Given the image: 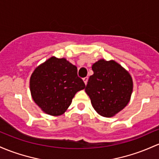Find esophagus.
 I'll use <instances>...</instances> for the list:
<instances>
[{
  "mask_svg": "<svg viewBox=\"0 0 159 159\" xmlns=\"http://www.w3.org/2000/svg\"><path fill=\"white\" fill-rule=\"evenodd\" d=\"M83 81H84V82L85 85H86L87 83H88V77H85V78H83Z\"/></svg>",
  "mask_w": 159,
  "mask_h": 159,
  "instance_id": "obj_1",
  "label": "esophagus"
}]
</instances>
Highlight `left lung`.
Returning <instances> with one entry per match:
<instances>
[{
	"mask_svg": "<svg viewBox=\"0 0 159 159\" xmlns=\"http://www.w3.org/2000/svg\"><path fill=\"white\" fill-rule=\"evenodd\" d=\"M85 91L100 116L109 118L119 112L130 101L133 81L130 74L115 61L100 60L92 66Z\"/></svg>",
	"mask_w": 159,
	"mask_h": 159,
	"instance_id": "8db88e82",
	"label": "left lung"
}]
</instances>
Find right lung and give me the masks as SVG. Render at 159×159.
Segmentation results:
<instances>
[{
	"mask_svg": "<svg viewBox=\"0 0 159 159\" xmlns=\"http://www.w3.org/2000/svg\"><path fill=\"white\" fill-rule=\"evenodd\" d=\"M85 84L75 66L66 59L51 57L34 69L30 78L31 97L47 114L60 116Z\"/></svg>",
	"mask_w": 159,
	"mask_h": 159,
	"instance_id": "obj_1",
	"label": "right lung"
}]
</instances>
